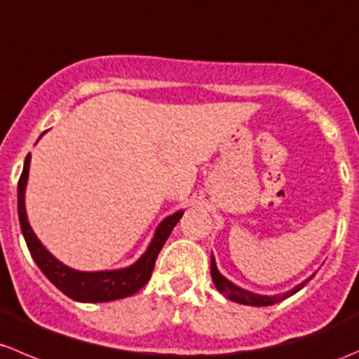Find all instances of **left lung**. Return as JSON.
Masks as SVG:
<instances>
[{"mask_svg": "<svg viewBox=\"0 0 359 359\" xmlns=\"http://www.w3.org/2000/svg\"><path fill=\"white\" fill-rule=\"evenodd\" d=\"M211 278H212V283H215L216 290H218L222 295H225L229 300L237 302V304H243V305H253V307H267V305H274V304H278V302L295 295L299 290L304 288L305 283H307L309 279H312V276L309 279H305L304 283H300L299 286H295L293 290H290V292L281 293V295H271V297L258 295V293L248 292V290L241 288V286H236L232 281H229L225 276H222V272H219L218 267H216L215 257H211Z\"/></svg>", "mask_w": 359, "mask_h": 359, "instance_id": "8db88e82", "label": "left lung"}]
</instances>
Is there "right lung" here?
Wrapping results in <instances>:
<instances>
[{
  "label": "right lung",
  "mask_w": 359,
  "mask_h": 359,
  "mask_svg": "<svg viewBox=\"0 0 359 359\" xmlns=\"http://www.w3.org/2000/svg\"><path fill=\"white\" fill-rule=\"evenodd\" d=\"M43 136V134H41ZM40 136V137H41ZM29 162L31 155H27L26 162H24L22 175H20L19 187H17V209H19V219L20 229H22L24 239H26L29 253L40 271L48 278V281L59 288L69 299L76 302H111L118 299H126V297L134 295L140 292L148 279L151 278L154 272L155 260H157L158 253H161L162 246L165 244L168 237L171 236L172 229L180 218L183 216L184 211H176L175 215L168 216L162 219L161 225L155 230V236L151 239L148 250L141 255L140 260L136 264L129 265L126 269H116V271H99V272H81L74 271V269L67 267L62 262H59L43 244L40 243L36 236H34L33 229H31L29 222H27L26 215V184L27 176H29Z\"/></svg>",
  "instance_id": "1"
}]
</instances>
